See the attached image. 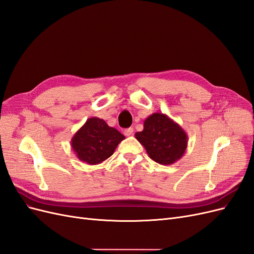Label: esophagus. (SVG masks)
<instances>
[{
  "label": "esophagus",
  "instance_id": "esophagus-1",
  "mask_svg": "<svg viewBox=\"0 0 254 254\" xmlns=\"http://www.w3.org/2000/svg\"><path fill=\"white\" fill-rule=\"evenodd\" d=\"M124 134H125L126 136L132 135V134H133V128H127V129H125V130H124Z\"/></svg>",
  "mask_w": 254,
  "mask_h": 254
}]
</instances>
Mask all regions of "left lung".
<instances>
[{
	"label": "left lung",
	"mask_w": 254,
	"mask_h": 254,
	"mask_svg": "<svg viewBox=\"0 0 254 254\" xmlns=\"http://www.w3.org/2000/svg\"><path fill=\"white\" fill-rule=\"evenodd\" d=\"M135 139L146 149L150 159L162 165L180 160L188 147V134L183 128L164 113H152L144 121L143 131Z\"/></svg>",
	"instance_id": "8db88e82"
}]
</instances>
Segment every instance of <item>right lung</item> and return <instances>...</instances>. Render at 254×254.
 Listing matches in <instances>:
<instances>
[{"instance_id":"obj_1","label":"right lung","mask_w":254,"mask_h":254,"mask_svg":"<svg viewBox=\"0 0 254 254\" xmlns=\"http://www.w3.org/2000/svg\"><path fill=\"white\" fill-rule=\"evenodd\" d=\"M124 139L119 130L110 127L104 120L90 118L73 135L71 146L80 161L95 165L112 156Z\"/></svg>"}]
</instances>
